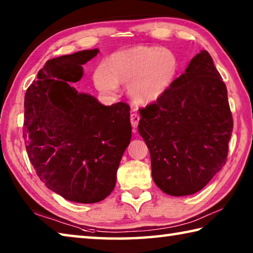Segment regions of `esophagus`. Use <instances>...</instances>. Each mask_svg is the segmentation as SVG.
I'll list each match as a JSON object with an SVG mask.
<instances>
[{"label":"esophagus","mask_w":253,"mask_h":253,"mask_svg":"<svg viewBox=\"0 0 253 253\" xmlns=\"http://www.w3.org/2000/svg\"><path fill=\"white\" fill-rule=\"evenodd\" d=\"M139 115L136 114V113H132L130 114V123H131V126L134 129H132V131H136V128L137 126H138V123H139Z\"/></svg>","instance_id":"esophagus-1"}]
</instances>
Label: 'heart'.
<instances>
[{
    "mask_svg": "<svg viewBox=\"0 0 253 253\" xmlns=\"http://www.w3.org/2000/svg\"><path fill=\"white\" fill-rule=\"evenodd\" d=\"M179 69L173 51L160 46L136 45L118 51L93 72L98 90L113 96L118 84H128V95L137 105L161 100L172 88Z\"/></svg>",
    "mask_w": 253,
    "mask_h": 253,
    "instance_id": "1",
    "label": "heart"
}]
</instances>
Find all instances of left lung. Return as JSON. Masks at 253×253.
I'll return each instance as SVG.
<instances>
[{
	"instance_id": "1",
	"label": "left lung",
	"mask_w": 253,
	"mask_h": 253,
	"mask_svg": "<svg viewBox=\"0 0 253 253\" xmlns=\"http://www.w3.org/2000/svg\"><path fill=\"white\" fill-rule=\"evenodd\" d=\"M139 114L153 179L164 193L194 194L224 166L233 119L225 84L208 51L196 54L169 91Z\"/></svg>"
}]
</instances>
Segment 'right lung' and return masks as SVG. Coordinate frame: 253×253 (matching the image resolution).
<instances>
[{
  "label": "right lung",
  "mask_w": 253,
  "mask_h": 253,
  "mask_svg": "<svg viewBox=\"0 0 253 253\" xmlns=\"http://www.w3.org/2000/svg\"><path fill=\"white\" fill-rule=\"evenodd\" d=\"M98 52L83 50L48 60L24 97L30 162L49 190L78 203L100 202L113 192L131 138L129 106H104L71 85Z\"/></svg>",
  "instance_id": "right-lung-1"
}]
</instances>
